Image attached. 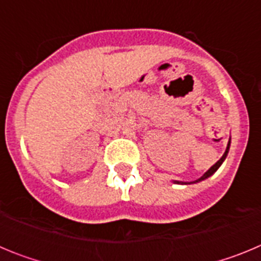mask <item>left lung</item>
I'll return each mask as SVG.
<instances>
[{"instance_id":"left-lung-1","label":"left lung","mask_w":261,"mask_h":261,"mask_svg":"<svg viewBox=\"0 0 261 261\" xmlns=\"http://www.w3.org/2000/svg\"><path fill=\"white\" fill-rule=\"evenodd\" d=\"M230 140H231V138H230ZM230 140H229V142H227V147H226L225 153H223V155L221 156L220 161H217V162L214 163V165L212 166V167L209 168L208 171L205 172V174L202 175L201 177H199V179H197V180H195V181H191V183H187V181H179V180H174V183H176V184H193V183H199V181H202V180H205V179H208L209 176H212V175H213L214 172L218 170V168H220V166L222 165L223 161H225L226 156H227V153H229V149H230Z\"/></svg>"}]
</instances>
